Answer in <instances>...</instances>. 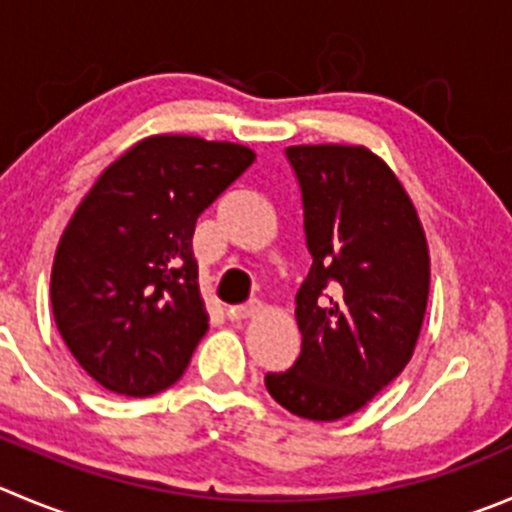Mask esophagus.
Listing matches in <instances>:
<instances>
[{
	"label": "esophagus",
	"instance_id": "esophagus-1",
	"mask_svg": "<svg viewBox=\"0 0 512 512\" xmlns=\"http://www.w3.org/2000/svg\"><path fill=\"white\" fill-rule=\"evenodd\" d=\"M226 314H228V319H231V321L253 319V316L264 314V304H261L259 299H253V301H248V304H243V306H231Z\"/></svg>",
	"mask_w": 512,
	"mask_h": 512
}]
</instances>
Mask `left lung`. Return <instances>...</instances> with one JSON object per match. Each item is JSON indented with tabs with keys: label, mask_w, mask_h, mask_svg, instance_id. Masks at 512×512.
<instances>
[{
	"label": "left lung",
	"mask_w": 512,
	"mask_h": 512,
	"mask_svg": "<svg viewBox=\"0 0 512 512\" xmlns=\"http://www.w3.org/2000/svg\"><path fill=\"white\" fill-rule=\"evenodd\" d=\"M304 201L309 276L296 294L301 354L266 389L301 420L362 410L407 367L430 296L417 208L364 145H289Z\"/></svg>",
	"instance_id": "obj_1"
}]
</instances>
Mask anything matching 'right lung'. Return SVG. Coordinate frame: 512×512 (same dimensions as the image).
Segmentation results:
<instances>
[{
	"mask_svg": "<svg viewBox=\"0 0 512 512\" xmlns=\"http://www.w3.org/2000/svg\"><path fill=\"white\" fill-rule=\"evenodd\" d=\"M256 160L246 145L150 135L95 180L55 251L50 299L67 349L100 387L150 397L208 329L196 221Z\"/></svg>",
	"mask_w": 512,
	"mask_h": 512,
	"instance_id": "add662e5",
	"label": "right lung"
}]
</instances>
